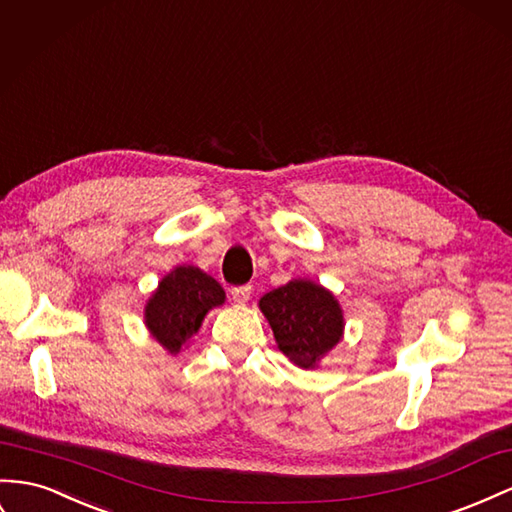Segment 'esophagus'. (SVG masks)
Segmentation results:
<instances>
[{"mask_svg": "<svg viewBox=\"0 0 512 512\" xmlns=\"http://www.w3.org/2000/svg\"><path fill=\"white\" fill-rule=\"evenodd\" d=\"M230 295L234 299V303H239V306H245L247 301L252 297V286H237L230 290Z\"/></svg>", "mask_w": 512, "mask_h": 512, "instance_id": "esophagus-1", "label": "esophagus"}]
</instances>
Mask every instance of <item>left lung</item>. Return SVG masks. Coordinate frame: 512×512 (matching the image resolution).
<instances>
[{
    "label": "left lung",
    "instance_id": "obj_1",
    "mask_svg": "<svg viewBox=\"0 0 512 512\" xmlns=\"http://www.w3.org/2000/svg\"><path fill=\"white\" fill-rule=\"evenodd\" d=\"M278 349L301 370L319 368L344 336V312L323 284L295 278L258 301Z\"/></svg>",
    "mask_w": 512,
    "mask_h": 512
}]
</instances>
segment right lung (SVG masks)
I'll use <instances>...</instances> for the list:
<instances>
[{"instance_id":"right-lung-1","label":"right lung","mask_w":512,"mask_h":512,"mask_svg":"<svg viewBox=\"0 0 512 512\" xmlns=\"http://www.w3.org/2000/svg\"><path fill=\"white\" fill-rule=\"evenodd\" d=\"M224 301V288L209 273L196 265H178L146 299L144 325L165 351L178 355L198 334L206 314Z\"/></svg>"}]
</instances>
